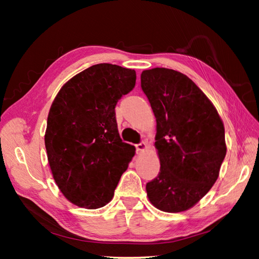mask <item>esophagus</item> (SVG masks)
I'll return each mask as SVG.
<instances>
[{
  "label": "esophagus",
  "instance_id": "esophagus-1",
  "mask_svg": "<svg viewBox=\"0 0 259 259\" xmlns=\"http://www.w3.org/2000/svg\"><path fill=\"white\" fill-rule=\"evenodd\" d=\"M146 148H147V145H146V143H144V142L139 143L136 145V150H137V153H143L146 150Z\"/></svg>",
  "mask_w": 259,
  "mask_h": 259
}]
</instances>
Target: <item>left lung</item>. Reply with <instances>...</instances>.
Returning <instances> with one entry per match:
<instances>
[{
	"mask_svg": "<svg viewBox=\"0 0 259 259\" xmlns=\"http://www.w3.org/2000/svg\"><path fill=\"white\" fill-rule=\"evenodd\" d=\"M142 89L156 119L160 172L146 184L148 200L165 212L191 209L216 183L226 155L224 123L190 77L174 69L143 71Z\"/></svg>",
	"mask_w": 259,
	"mask_h": 259,
	"instance_id": "left-lung-1",
	"label": "left lung"
}]
</instances>
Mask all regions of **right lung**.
Returning <instances> with one entry per match:
<instances>
[{"instance_id":"right-lung-1","label":"right lung","mask_w":259,"mask_h":259,"mask_svg":"<svg viewBox=\"0 0 259 259\" xmlns=\"http://www.w3.org/2000/svg\"><path fill=\"white\" fill-rule=\"evenodd\" d=\"M136 72L97 64L61 87L50 107L45 143L57 186L69 202L97 209L112 200L135 146L122 142L119 99L134 89Z\"/></svg>"}]
</instances>
